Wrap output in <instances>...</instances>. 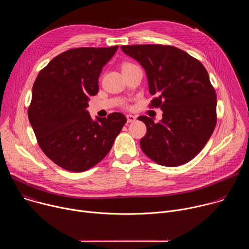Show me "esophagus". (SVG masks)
Segmentation results:
<instances>
[{
    "mask_svg": "<svg viewBox=\"0 0 249 249\" xmlns=\"http://www.w3.org/2000/svg\"><path fill=\"white\" fill-rule=\"evenodd\" d=\"M126 117H127V122H128V123L134 122V121L136 120V118H137L136 116H134V115H132V114H128Z\"/></svg>",
    "mask_w": 249,
    "mask_h": 249,
    "instance_id": "obj_1",
    "label": "esophagus"
}]
</instances>
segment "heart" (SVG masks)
<instances>
[{
	"instance_id": "b5f03b06",
	"label": "heart",
	"mask_w": 249,
	"mask_h": 249,
	"mask_svg": "<svg viewBox=\"0 0 249 249\" xmlns=\"http://www.w3.org/2000/svg\"><path fill=\"white\" fill-rule=\"evenodd\" d=\"M129 65H132V64H130V63H125V64L122 66V68H124V67H127V66H129Z\"/></svg>"
}]
</instances>
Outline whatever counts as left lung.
Wrapping results in <instances>:
<instances>
[{
  "label": "left lung",
  "instance_id": "1",
  "mask_svg": "<svg viewBox=\"0 0 249 249\" xmlns=\"http://www.w3.org/2000/svg\"><path fill=\"white\" fill-rule=\"evenodd\" d=\"M122 51L146 71L151 107H160L159 123L148 116L142 151L164 166L181 165L205 147L217 123V95L207 70L185 51L169 45H124Z\"/></svg>",
  "mask_w": 249,
  "mask_h": 249
}]
</instances>
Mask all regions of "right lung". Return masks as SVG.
I'll list each match as a JSON object with an SVG mask.
<instances>
[{"mask_svg":"<svg viewBox=\"0 0 249 249\" xmlns=\"http://www.w3.org/2000/svg\"><path fill=\"white\" fill-rule=\"evenodd\" d=\"M118 46L70 49L42 69L32 88L28 119L43 153L62 168L82 172L108 154L126 117L113 112L93 121L86 109L98 92L102 67Z\"/></svg>","mask_w":249,"mask_h":249,"instance_id":"obj_1","label":"right lung"}]
</instances>
